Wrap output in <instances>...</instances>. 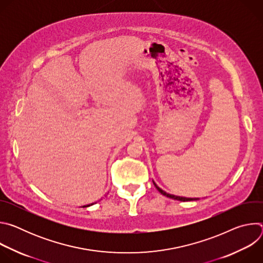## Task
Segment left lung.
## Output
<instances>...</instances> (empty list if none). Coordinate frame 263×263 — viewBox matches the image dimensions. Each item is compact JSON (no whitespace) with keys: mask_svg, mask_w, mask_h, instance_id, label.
I'll use <instances>...</instances> for the list:
<instances>
[{"mask_svg":"<svg viewBox=\"0 0 263 263\" xmlns=\"http://www.w3.org/2000/svg\"><path fill=\"white\" fill-rule=\"evenodd\" d=\"M153 183H154V185H155V187L157 189V191L161 194V195H163V196H165V197H167V198H171V199H173V200H177V201H181V202H187V201H197V200H199L198 198H184V197H179V196H174V195H171V194H166L164 191H162L160 187H158L157 186V184L153 181Z\"/></svg>","mask_w":263,"mask_h":263,"instance_id":"left-lung-1","label":"left lung"}]
</instances>
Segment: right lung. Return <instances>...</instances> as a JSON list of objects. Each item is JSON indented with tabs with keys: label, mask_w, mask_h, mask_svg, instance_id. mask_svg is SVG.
<instances>
[{
	"label": "right lung",
	"mask_w": 263,
	"mask_h": 263,
	"mask_svg": "<svg viewBox=\"0 0 263 263\" xmlns=\"http://www.w3.org/2000/svg\"><path fill=\"white\" fill-rule=\"evenodd\" d=\"M90 205H93V204H90ZM90 205H86V206H84V207H88V206H90Z\"/></svg>",
	"instance_id": "add662e5"
}]
</instances>
